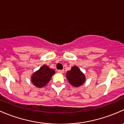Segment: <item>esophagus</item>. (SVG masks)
Instances as JSON below:
<instances>
[{
  "instance_id": "34e87169",
  "label": "esophagus",
  "mask_w": 124,
  "mask_h": 124,
  "mask_svg": "<svg viewBox=\"0 0 124 124\" xmlns=\"http://www.w3.org/2000/svg\"><path fill=\"white\" fill-rule=\"evenodd\" d=\"M64 70H58V72L59 73H64Z\"/></svg>"
}]
</instances>
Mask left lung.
Wrapping results in <instances>:
<instances>
[{
  "instance_id": "obj_1",
  "label": "left lung",
  "mask_w": 124,
  "mask_h": 124,
  "mask_svg": "<svg viewBox=\"0 0 124 124\" xmlns=\"http://www.w3.org/2000/svg\"><path fill=\"white\" fill-rule=\"evenodd\" d=\"M66 78L69 82L75 87H79L84 84L85 81V75L81 71L78 67L75 66L71 68L70 70L66 73Z\"/></svg>"
}]
</instances>
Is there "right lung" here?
Segmentation results:
<instances>
[{"label": "right lung", "mask_w": 124, "mask_h": 124, "mask_svg": "<svg viewBox=\"0 0 124 124\" xmlns=\"http://www.w3.org/2000/svg\"><path fill=\"white\" fill-rule=\"evenodd\" d=\"M54 70L46 65H43L36 71L31 77V82L35 86L42 88L45 86L55 74Z\"/></svg>", "instance_id": "obj_1"}]
</instances>
